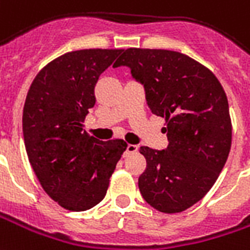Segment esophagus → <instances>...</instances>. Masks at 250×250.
Listing matches in <instances>:
<instances>
[{"instance_id": "esophagus-1", "label": "esophagus", "mask_w": 250, "mask_h": 250, "mask_svg": "<svg viewBox=\"0 0 250 250\" xmlns=\"http://www.w3.org/2000/svg\"><path fill=\"white\" fill-rule=\"evenodd\" d=\"M137 150H138V146H135V145H127V146H125V155L132 154V153H137Z\"/></svg>"}]
</instances>
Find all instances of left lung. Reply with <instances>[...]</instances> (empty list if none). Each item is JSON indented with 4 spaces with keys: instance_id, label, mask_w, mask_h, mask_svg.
Wrapping results in <instances>:
<instances>
[{
    "instance_id": "left-lung-1",
    "label": "left lung",
    "mask_w": 250,
    "mask_h": 250,
    "mask_svg": "<svg viewBox=\"0 0 250 250\" xmlns=\"http://www.w3.org/2000/svg\"><path fill=\"white\" fill-rule=\"evenodd\" d=\"M113 66L130 67L151 113L167 120V147L139 149L147 162L138 180L143 199L167 214L189 208L214 186L231 146L222 85L203 64L169 50L128 48Z\"/></svg>"
}]
</instances>
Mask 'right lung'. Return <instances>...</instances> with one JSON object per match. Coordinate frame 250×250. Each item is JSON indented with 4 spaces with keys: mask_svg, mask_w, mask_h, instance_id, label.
Returning <instances> with one entry per match:
<instances>
[{
    "mask_svg": "<svg viewBox=\"0 0 250 250\" xmlns=\"http://www.w3.org/2000/svg\"><path fill=\"white\" fill-rule=\"evenodd\" d=\"M123 50H78L39 71L22 111L28 160L47 195L66 210L85 211L100 203L125 142H103L83 131L95 86Z\"/></svg>",
    "mask_w": 250,
    "mask_h": 250,
    "instance_id": "1",
    "label": "right lung"
}]
</instances>
